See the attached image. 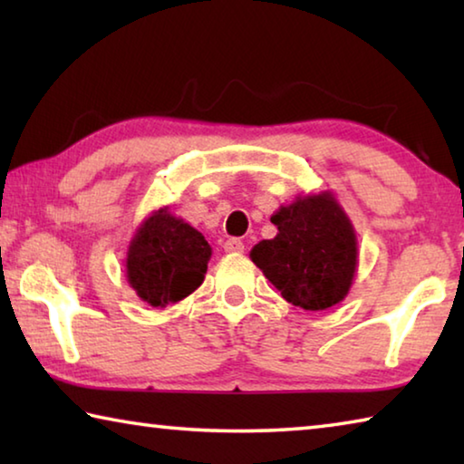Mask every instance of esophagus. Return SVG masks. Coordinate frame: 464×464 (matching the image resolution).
Segmentation results:
<instances>
[{"label": "esophagus", "instance_id": "34e87169", "mask_svg": "<svg viewBox=\"0 0 464 464\" xmlns=\"http://www.w3.org/2000/svg\"><path fill=\"white\" fill-rule=\"evenodd\" d=\"M223 247L227 254H241V251L246 249V243H243L241 239H227Z\"/></svg>", "mask_w": 464, "mask_h": 464}]
</instances>
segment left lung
Returning a JSON list of instances; mask_svg holds the SVG:
<instances>
[{
	"instance_id": "obj_1",
	"label": "left lung",
	"mask_w": 464,
	"mask_h": 464,
	"mask_svg": "<svg viewBox=\"0 0 464 464\" xmlns=\"http://www.w3.org/2000/svg\"><path fill=\"white\" fill-rule=\"evenodd\" d=\"M270 221L278 229L276 237L249 251L264 276L304 311H325L342 303L358 268V239L334 192L296 196Z\"/></svg>"
}]
</instances>
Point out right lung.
<instances>
[{
    "instance_id": "obj_1",
    "label": "right lung",
    "mask_w": 464,
    "mask_h": 464,
    "mask_svg": "<svg viewBox=\"0 0 464 464\" xmlns=\"http://www.w3.org/2000/svg\"><path fill=\"white\" fill-rule=\"evenodd\" d=\"M213 247L200 231L169 207L153 210L139 225L127 251V280L140 301L166 307L202 285Z\"/></svg>"
}]
</instances>
